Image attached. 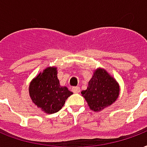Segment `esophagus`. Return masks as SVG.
Instances as JSON below:
<instances>
[{"label":"esophagus","mask_w":147,"mask_h":147,"mask_svg":"<svg viewBox=\"0 0 147 147\" xmlns=\"http://www.w3.org/2000/svg\"><path fill=\"white\" fill-rule=\"evenodd\" d=\"M72 91L74 93V94H78L80 91V88L79 86H74L72 88Z\"/></svg>","instance_id":"34e87169"}]
</instances>
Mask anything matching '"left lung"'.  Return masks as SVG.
<instances>
[{
  "label": "left lung",
  "instance_id": "left-lung-1",
  "mask_svg": "<svg viewBox=\"0 0 147 147\" xmlns=\"http://www.w3.org/2000/svg\"><path fill=\"white\" fill-rule=\"evenodd\" d=\"M120 93L117 82L102 69L96 70L88 83L86 90L81 92L90 108L98 112L116 101Z\"/></svg>",
  "mask_w": 147,
  "mask_h": 147
}]
</instances>
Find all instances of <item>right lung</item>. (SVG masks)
<instances>
[{
  "label": "right lung",
  "mask_w": 147,
  "mask_h": 147,
  "mask_svg": "<svg viewBox=\"0 0 147 147\" xmlns=\"http://www.w3.org/2000/svg\"><path fill=\"white\" fill-rule=\"evenodd\" d=\"M55 67H47L30 83L29 93L33 102L47 113L59 111L73 94L67 86H61Z\"/></svg>",
  "instance_id": "add662e5"
}]
</instances>
